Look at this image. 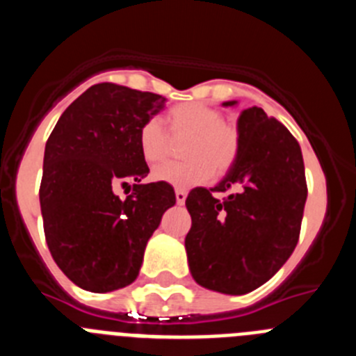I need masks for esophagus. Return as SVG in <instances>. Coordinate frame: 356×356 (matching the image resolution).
I'll return each instance as SVG.
<instances>
[{"mask_svg":"<svg viewBox=\"0 0 356 356\" xmlns=\"http://www.w3.org/2000/svg\"><path fill=\"white\" fill-rule=\"evenodd\" d=\"M175 196H176V203H178V205H184L185 200H187V193H185V191H181V188H176Z\"/></svg>","mask_w":356,"mask_h":356,"instance_id":"1","label":"esophagus"}]
</instances>
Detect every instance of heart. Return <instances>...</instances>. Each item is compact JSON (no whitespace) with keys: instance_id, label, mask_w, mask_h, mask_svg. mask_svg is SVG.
<instances>
[{"instance_id":"heart-1","label":"heart","mask_w":356,"mask_h":356,"mask_svg":"<svg viewBox=\"0 0 356 356\" xmlns=\"http://www.w3.org/2000/svg\"><path fill=\"white\" fill-rule=\"evenodd\" d=\"M172 139H185V162L163 163L153 171L156 181L176 188H193L225 175L238 153V131L225 121L221 110L205 103H181L169 110ZM171 137L159 119H147L139 130V149L147 163H160L171 151Z\"/></svg>"}]
</instances>
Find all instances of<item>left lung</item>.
Returning a JSON list of instances; mask_svg holds the SVG:
<instances>
[{
    "mask_svg": "<svg viewBox=\"0 0 356 356\" xmlns=\"http://www.w3.org/2000/svg\"><path fill=\"white\" fill-rule=\"evenodd\" d=\"M237 131V159L225 178L185 200L191 275L201 287L234 296L264 285L287 262L307 201L303 155L291 131L259 106L242 110Z\"/></svg>",
    "mask_w": 356,
    "mask_h": 356,
    "instance_id": "obj_1",
    "label": "left lung"
}]
</instances>
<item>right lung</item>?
<instances>
[{"instance_id":"1","label":"right lung","mask_w":356,"mask_h":356,"mask_svg":"<svg viewBox=\"0 0 356 356\" xmlns=\"http://www.w3.org/2000/svg\"><path fill=\"white\" fill-rule=\"evenodd\" d=\"M163 105L160 94L92 85L65 108L46 143L39 191L44 235L56 266L85 291L135 282L147 241L176 203L171 185L140 184L149 168L139 130ZM127 181H134V193L121 200L113 187Z\"/></svg>"}]
</instances>
